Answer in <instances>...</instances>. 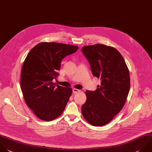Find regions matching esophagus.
<instances>
[{
    "label": "esophagus",
    "mask_w": 152,
    "mask_h": 152,
    "mask_svg": "<svg viewBox=\"0 0 152 152\" xmlns=\"http://www.w3.org/2000/svg\"><path fill=\"white\" fill-rule=\"evenodd\" d=\"M72 91H73V93H78V92L80 91V90H78V89H77V88H74V89L72 90Z\"/></svg>",
    "instance_id": "1"
}]
</instances>
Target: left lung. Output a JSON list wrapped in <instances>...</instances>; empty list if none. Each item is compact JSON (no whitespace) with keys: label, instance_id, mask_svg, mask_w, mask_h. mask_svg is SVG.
Returning a JSON list of instances; mask_svg holds the SVG:
<instances>
[{"label":"left lung","instance_id":"8db88e82","mask_svg":"<svg viewBox=\"0 0 152 152\" xmlns=\"http://www.w3.org/2000/svg\"><path fill=\"white\" fill-rule=\"evenodd\" d=\"M82 52L87 59L92 74L101 80L94 91L87 90V100L81 112L94 126L110 122L124 107L129 91L128 68L121 53L114 48L102 44L84 46Z\"/></svg>","mask_w":152,"mask_h":152}]
</instances>
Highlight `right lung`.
<instances>
[{"label":"right lung","instance_id":"add662e5","mask_svg":"<svg viewBox=\"0 0 152 152\" xmlns=\"http://www.w3.org/2000/svg\"><path fill=\"white\" fill-rule=\"evenodd\" d=\"M78 49L71 45L42 42L28 53L22 67L20 86L27 105L39 119L50 121L64 112L72 90L52 80L59 75L62 60Z\"/></svg>","mask_w":152,"mask_h":152}]
</instances>
